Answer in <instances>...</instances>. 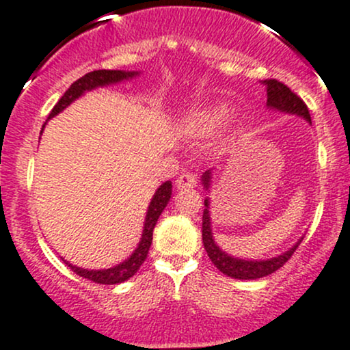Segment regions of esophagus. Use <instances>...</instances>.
Returning a JSON list of instances; mask_svg holds the SVG:
<instances>
[{
	"instance_id": "1",
	"label": "esophagus",
	"mask_w": 350,
	"mask_h": 350,
	"mask_svg": "<svg viewBox=\"0 0 350 350\" xmlns=\"http://www.w3.org/2000/svg\"><path fill=\"white\" fill-rule=\"evenodd\" d=\"M176 188L178 190H187V188H193L196 185V175L195 174H183L176 178Z\"/></svg>"
}]
</instances>
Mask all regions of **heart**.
I'll return each instance as SVG.
<instances>
[{"label":"heart","instance_id":"heart-1","mask_svg":"<svg viewBox=\"0 0 350 350\" xmlns=\"http://www.w3.org/2000/svg\"><path fill=\"white\" fill-rule=\"evenodd\" d=\"M231 114L232 108L228 103H216V105L204 106V108L191 113L185 119V126L191 135L204 137V135H211L216 131H219L231 118Z\"/></svg>","mask_w":350,"mask_h":350}]
</instances>
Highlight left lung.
Wrapping results in <instances>:
<instances>
[{
  "label": "left lung",
  "mask_w": 350,
  "mask_h": 350,
  "mask_svg": "<svg viewBox=\"0 0 350 350\" xmlns=\"http://www.w3.org/2000/svg\"><path fill=\"white\" fill-rule=\"evenodd\" d=\"M262 85H265L267 90V108L273 111H280V113L286 114H295L306 119L308 122H311L310 111H308L306 105L299 96H297L286 85H283L278 80H264ZM211 180H213V168L206 170L201 175V182H203V188L209 193L211 188ZM303 241L298 239L295 245H291L288 250L280 254V256L265 258V260H249V258H239L234 257L231 254L224 252L219 245L216 244L215 236H213L211 229V215H209V198L204 200V211H203V244L206 249L208 257L211 258V262L217 267L219 272L231 278H237V280H257V278L267 277V275L273 273L275 270H278L283 267L288 258L293 256V252L297 250L299 242Z\"/></svg>",
  "instance_id": "8db88e82"
}]
</instances>
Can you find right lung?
<instances>
[{
  "label": "right lung",
  "instance_id": "right-lung-1",
  "mask_svg": "<svg viewBox=\"0 0 350 350\" xmlns=\"http://www.w3.org/2000/svg\"><path fill=\"white\" fill-rule=\"evenodd\" d=\"M141 72H126V70H94V72L86 73L85 77L78 78L77 81H73L70 85V88L64 93V96L60 98L59 103L53 106V109L49 114V119H52L53 116L62 113L65 108H68L73 101L78 100L81 94H85L86 92H92L94 88H103V86L108 85H116L121 83V81L131 80V78L137 77ZM47 122H44L42 131ZM40 131V134H42ZM172 196V182H165L162 183L157 188V191L154 193L152 196L149 208H147V215H146V221H144V229H142V236L141 241H139L137 247L129 257L126 258L124 262L121 264L109 267V269H103V270H88V269H81V267H77L70 262L64 260L70 269L73 270L77 275L86 278V280H92L94 283H100V285H116V283H122L126 280H129L133 275L141 269V265L144 264V260L147 258V254H149L150 244H152V234H154V228L157 224L159 216L162 215V211L165 209V206L170 201Z\"/></svg>",
  "mask_w": 350,
  "mask_h": 350
}]
</instances>
